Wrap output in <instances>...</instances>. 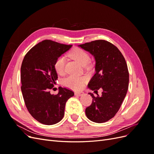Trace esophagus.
Masks as SVG:
<instances>
[{"label":"esophagus","mask_w":154,"mask_h":154,"mask_svg":"<svg viewBox=\"0 0 154 154\" xmlns=\"http://www.w3.org/2000/svg\"><path fill=\"white\" fill-rule=\"evenodd\" d=\"M83 94H84V92H75V95L76 96H82Z\"/></svg>","instance_id":"1"}]
</instances>
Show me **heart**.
<instances>
[{"label": "heart", "mask_w": 154, "mask_h": 154, "mask_svg": "<svg viewBox=\"0 0 154 154\" xmlns=\"http://www.w3.org/2000/svg\"><path fill=\"white\" fill-rule=\"evenodd\" d=\"M70 57L73 59L76 60L80 63L82 66L85 67L90 62V56L85 51L80 48L73 49L69 54ZM66 59L64 56H60L54 63V69L58 74H61L65 71V66H66ZM86 81L85 77H80L73 75H69L65 78L63 80V84L74 90H79L83 86V84Z\"/></svg>", "instance_id": "b5f03b06"}]
</instances>
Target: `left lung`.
<instances>
[{
    "instance_id": "left-lung-1",
    "label": "left lung",
    "mask_w": 154,
    "mask_h": 154,
    "mask_svg": "<svg viewBox=\"0 0 154 154\" xmlns=\"http://www.w3.org/2000/svg\"><path fill=\"white\" fill-rule=\"evenodd\" d=\"M94 58L96 73L88 84L94 92L103 89L101 96L92 97V104L85 109L88 119L101 123L112 118L118 112L127 94L129 73L127 63L114 45L103 40L78 45Z\"/></svg>"
}]
</instances>
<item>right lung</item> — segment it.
<instances>
[{
	"label": "right lung",
	"instance_id": "add662e5",
	"mask_svg": "<svg viewBox=\"0 0 154 154\" xmlns=\"http://www.w3.org/2000/svg\"><path fill=\"white\" fill-rule=\"evenodd\" d=\"M71 47L72 45L45 40L32 48L22 61L20 78L23 98L30 114L44 125L60 122L63 118L67 101L74 94L61 87L57 95L49 92L58 78L55 61Z\"/></svg>",
	"mask_w": 154,
	"mask_h": 154
}]
</instances>
